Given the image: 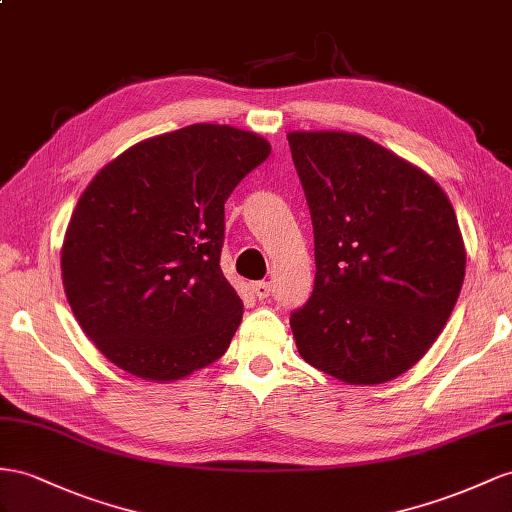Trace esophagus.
I'll list each match as a JSON object with an SVG mask.
<instances>
[{
	"instance_id": "34e87169",
	"label": "esophagus",
	"mask_w": 512,
	"mask_h": 512,
	"mask_svg": "<svg viewBox=\"0 0 512 512\" xmlns=\"http://www.w3.org/2000/svg\"><path fill=\"white\" fill-rule=\"evenodd\" d=\"M253 292L259 300H266L268 296H272V285L268 281H259L253 285Z\"/></svg>"
}]
</instances>
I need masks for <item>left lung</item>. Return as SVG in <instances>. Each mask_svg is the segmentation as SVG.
Listing matches in <instances>:
<instances>
[{
    "mask_svg": "<svg viewBox=\"0 0 512 512\" xmlns=\"http://www.w3.org/2000/svg\"><path fill=\"white\" fill-rule=\"evenodd\" d=\"M316 242L296 348L348 385L393 381L443 331L465 279L454 207L422 168L348 131L287 134Z\"/></svg>",
    "mask_w": 512,
    "mask_h": 512,
    "instance_id": "1",
    "label": "left lung"
}]
</instances>
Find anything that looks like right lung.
<instances>
[{"label": "right lung", "mask_w": 512, "mask_h": 512, "mask_svg": "<svg viewBox=\"0 0 512 512\" xmlns=\"http://www.w3.org/2000/svg\"><path fill=\"white\" fill-rule=\"evenodd\" d=\"M270 155L255 131L196 123L114 157L60 248L73 316L116 368L173 383L225 355L242 300L220 270L225 201Z\"/></svg>", "instance_id": "obj_1"}]
</instances>
